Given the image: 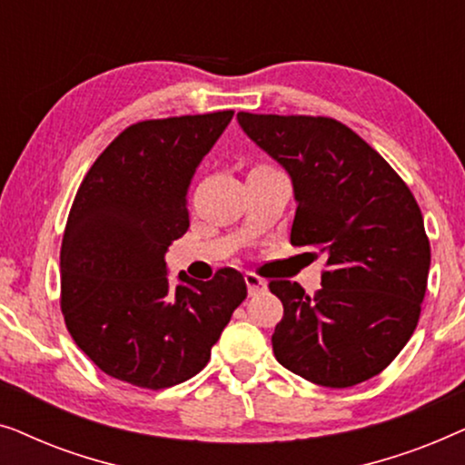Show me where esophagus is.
<instances>
[{
	"label": "esophagus",
	"mask_w": 465,
	"mask_h": 465,
	"mask_svg": "<svg viewBox=\"0 0 465 465\" xmlns=\"http://www.w3.org/2000/svg\"><path fill=\"white\" fill-rule=\"evenodd\" d=\"M245 285H247V292H250V296L260 294V292L266 290L264 279H260L258 275H253V272H245Z\"/></svg>",
	"instance_id": "obj_1"
}]
</instances>
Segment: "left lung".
I'll use <instances>...</instances> for the list:
<instances>
[{
  "mask_svg": "<svg viewBox=\"0 0 465 465\" xmlns=\"http://www.w3.org/2000/svg\"><path fill=\"white\" fill-rule=\"evenodd\" d=\"M247 137L290 175V241L326 256L322 288L271 282L283 302L277 361L323 387L358 385L393 361L415 332L428 288L430 241L409 186L345 124L322 116L237 114Z\"/></svg>",
  "mask_w": 465,
  "mask_h": 465,
  "instance_id": "8db88e82",
  "label": "left lung"
}]
</instances>
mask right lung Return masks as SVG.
<instances>
[{
	"label": "right lung",
	"mask_w": 465,
	"mask_h": 465,
	"mask_svg": "<svg viewBox=\"0 0 465 465\" xmlns=\"http://www.w3.org/2000/svg\"><path fill=\"white\" fill-rule=\"evenodd\" d=\"M232 114L133 124L80 183L61 245V311L75 345L114 379L163 390L194 377L245 301L239 271L212 282L180 272L173 288L164 262L188 231L196 167Z\"/></svg>",
	"instance_id": "1"
}]
</instances>
